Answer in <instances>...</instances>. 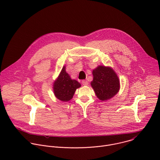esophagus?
Wrapping results in <instances>:
<instances>
[{"label": "esophagus", "instance_id": "obj_1", "mask_svg": "<svg viewBox=\"0 0 160 160\" xmlns=\"http://www.w3.org/2000/svg\"><path fill=\"white\" fill-rule=\"evenodd\" d=\"M82 83L83 85H88V82H87V80H83L82 81Z\"/></svg>", "mask_w": 160, "mask_h": 160}]
</instances>
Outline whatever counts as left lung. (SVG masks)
<instances>
[{"label":"left lung","instance_id":"left-lung-1","mask_svg":"<svg viewBox=\"0 0 160 160\" xmlns=\"http://www.w3.org/2000/svg\"><path fill=\"white\" fill-rule=\"evenodd\" d=\"M91 86L101 101H106L115 96L120 90L119 78L111 68L99 66L92 71Z\"/></svg>","mask_w":160,"mask_h":160}]
</instances>
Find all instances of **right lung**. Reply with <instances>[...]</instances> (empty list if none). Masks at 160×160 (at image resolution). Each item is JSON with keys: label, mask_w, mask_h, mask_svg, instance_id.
I'll list each match as a JSON object with an SVG mask.
<instances>
[{"label": "right lung", "mask_w": 160, "mask_h": 160, "mask_svg": "<svg viewBox=\"0 0 160 160\" xmlns=\"http://www.w3.org/2000/svg\"><path fill=\"white\" fill-rule=\"evenodd\" d=\"M81 84L75 80H72L66 72V67L63 66L58 78L53 84L55 96L61 101L67 102L71 100L77 88Z\"/></svg>", "instance_id": "obj_1"}]
</instances>
